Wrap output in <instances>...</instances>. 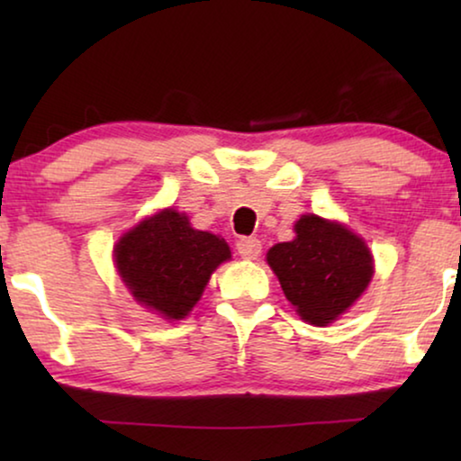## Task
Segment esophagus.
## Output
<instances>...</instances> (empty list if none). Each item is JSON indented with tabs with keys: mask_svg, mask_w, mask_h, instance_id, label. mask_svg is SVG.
Masks as SVG:
<instances>
[{
	"mask_svg": "<svg viewBox=\"0 0 461 461\" xmlns=\"http://www.w3.org/2000/svg\"><path fill=\"white\" fill-rule=\"evenodd\" d=\"M237 251H239V256L245 258V260H256V258L262 254L260 239H256V237L239 239V241H237Z\"/></svg>",
	"mask_w": 461,
	"mask_h": 461,
	"instance_id": "obj_1",
	"label": "esophagus"
}]
</instances>
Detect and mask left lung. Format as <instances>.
<instances>
[{
	"label": "left lung",
	"instance_id": "obj_1",
	"mask_svg": "<svg viewBox=\"0 0 461 461\" xmlns=\"http://www.w3.org/2000/svg\"><path fill=\"white\" fill-rule=\"evenodd\" d=\"M295 239L268 249L267 262L306 323L325 327L344 314L374 276L367 243L344 224L314 213L294 226Z\"/></svg>",
	"mask_w": 461,
	"mask_h": 461
}]
</instances>
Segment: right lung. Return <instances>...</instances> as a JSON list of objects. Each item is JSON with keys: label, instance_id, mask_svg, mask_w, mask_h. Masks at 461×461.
Returning a JSON list of instances; mask_svg holds the SVG:
<instances>
[{"label": "right lung", "instance_id": "obj_1", "mask_svg": "<svg viewBox=\"0 0 461 461\" xmlns=\"http://www.w3.org/2000/svg\"><path fill=\"white\" fill-rule=\"evenodd\" d=\"M117 273L138 304L167 321L185 319L213 270L230 258L224 239L194 230L167 207L125 232L115 245Z\"/></svg>", "mask_w": 461, "mask_h": 461}]
</instances>
